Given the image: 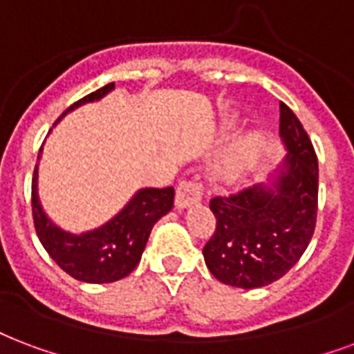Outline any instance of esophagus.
I'll use <instances>...</instances> for the list:
<instances>
[{"mask_svg":"<svg viewBox=\"0 0 354 354\" xmlns=\"http://www.w3.org/2000/svg\"><path fill=\"white\" fill-rule=\"evenodd\" d=\"M204 189L203 185L198 182H193V180H184L180 182L176 187V208L184 210L191 204H197L203 201Z\"/></svg>","mask_w":354,"mask_h":354,"instance_id":"1","label":"esophagus"}]
</instances>
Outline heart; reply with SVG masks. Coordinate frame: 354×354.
<instances>
[{
  "label": "heart",
  "mask_w": 354,
  "mask_h": 354,
  "mask_svg": "<svg viewBox=\"0 0 354 354\" xmlns=\"http://www.w3.org/2000/svg\"><path fill=\"white\" fill-rule=\"evenodd\" d=\"M236 124V118H227V125ZM264 148V135L261 131H248L236 142L232 144L229 151L221 157L217 165V174L225 182H236L253 167L259 153Z\"/></svg>",
  "instance_id": "obj_1"
}]
</instances>
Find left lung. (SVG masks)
I'll return each mask as SVG.
<instances>
[{
    "mask_svg": "<svg viewBox=\"0 0 354 354\" xmlns=\"http://www.w3.org/2000/svg\"><path fill=\"white\" fill-rule=\"evenodd\" d=\"M279 137L287 156L266 184L210 201L216 232L204 245V263L230 287L257 289L277 281L302 257L315 230L317 156L285 103H279Z\"/></svg>",
    "mask_w": 354,
    "mask_h": 354,
    "instance_id": "left-lung-1",
    "label": "left lung"
}]
</instances>
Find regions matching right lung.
I'll use <instances>...</instances> for the list:
<instances>
[{"instance_id":"obj_1","label":"right lung","mask_w":354,"mask_h":354,"mask_svg":"<svg viewBox=\"0 0 354 354\" xmlns=\"http://www.w3.org/2000/svg\"><path fill=\"white\" fill-rule=\"evenodd\" d=\"M112 90H114V82L106 84L101 90L93 91L69 106L59 116V120L82 104L103 99ZM41 153H43V146L39 150L37 161H41ZM37 178L39 165H35V172L31 180V210H33V223L39 240L62 270L84 283H112L129 276L140 263L153 225L167 216L174 204L172 187L138 189L129 203L106 223L97 229L75 234L57 227L46 216L39 201Z\"/></svg>"}]
</instances>
